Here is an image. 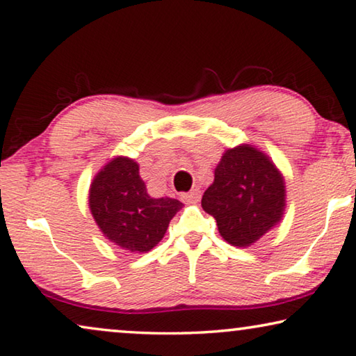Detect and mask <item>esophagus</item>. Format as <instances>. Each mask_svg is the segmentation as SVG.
<instances>
[{
    "mask_svg": "<svg viewBox=\"0 0 356 356\" xmlns=\"http://www.w3.org/2000/svg\"><path fill=\"white\" fill-rule=\"evenodd\" d=\"M182 200L190 202V204H196L201 200V190L200 188H193L188 193H184L182 195Z\"/></svg>",
    "mask_w": 356,
    "mask_h": 356,
    "instance_id": "esophagus-1",
    "label": "esophagus"
}]
</instances>
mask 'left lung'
<instances>
[{"mask_svg": "<svg viewBox=\"0 0 356 356\" xmlns=\"http://www.w3.org/2000/svg\"><path fill=\"white\" fill-rule=\"evenodd\" d=\"M285 180L255 145L227 149L201 206L217 220L218 233L234 247H250L277 225L285 211Z\"/></svg>", "mask_w": 356, "mask_h": 356, "instance_id": "8db88e82", "label": "left lung"}]
</instances>
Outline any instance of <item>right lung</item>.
<instances>
[{"label": "right lung", "mask_w": 356, "mask_h": 356, "mask_svg": "<svg viewBox=\"0 0 356 356\" xmlns=\"http://www.w3.org/2000/svg\"><path fill=\"white\" fill-rule=\"evenodd\" d=\"M182 206L168 196L152 198L138 163L122 155L99 169L88 190L90 212L101 233L131 253L154 249Z\"/></svg>", "instance_id": "right-lung-1"}]
</instances>
